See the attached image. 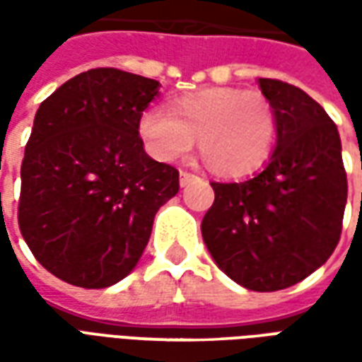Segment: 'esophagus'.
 <instances>
[{
  "label": "esophagus",
  "instance_id": "obj_1",
  "mask_svg": "<svg viewBox=\"0 0 362 362\" xmlns=\"http://www.w3.org/2000/svg\"><path fill=\"white\" fill-rule=\"evenodd\" d=\"M196 178H197L196 174L182 170V173H180V186H182V188H184V186H188L189 182H194V180H196Z\"/></svg>",
  "mask_w": 362,
  "mask_h": 362
}]
</instances>
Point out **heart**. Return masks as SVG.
<instances>
[{
    "label": "heart",
    "mask_w": 362,
    "mask_h": 362,
    "mask_svg": "<svg viewBox=\"0 0 362 362\" xmlns=\"http://www.w3.org/2000/svg\"><path fill=\"white\" fill-rule=\"evenodd\" d=\"M137 129L153 157L176 160L188 155L197 137L199 155L211 173L244 176L272 155L277 119L258 93L209 87L170 103V112L147 108Z\"/></svg>",
    "instance_id": "1"
}]
</instances>
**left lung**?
Wrapping results in <instances>:
<instances>
[{
    "label": "left lung",
    "instance_id": "left-lung-1",
    "mask_svg": "<svg viewBox=\"0 0 362 362\" xmlns=\"http://www.w3.org/2000/svg\"><path fill=\"white\" fill-rule=\"evenodd\" d=\"M277 119L267 165L250 180L211 182L215 202L202 221L207 250L244 288L281 291L326 264L347 204L339 132L303 89L258 79Z\"/></svg>",
    "mask_w": 362,
    "mask_h": 362
}]
</instances>
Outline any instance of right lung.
Segmentation results:
<instances>
[{
	"instance_id": "right-lung-1",
	"label": "right lung",
	"mask_w": 362,
	"mask_h": 362,
	"mask_svg": "<svg viewBox=\"0 0 362 362\" xmlns=\"http://www.w3.org/2000/svg\"><path fill=\"white\" fill-rule=\"evenodd\" d=\"M160 83L112 67L75 75L36 110L19 228L52 275L104 288L134 272L178 170L145 153L137 122Z\"/></svg>"
}]
</instances>
